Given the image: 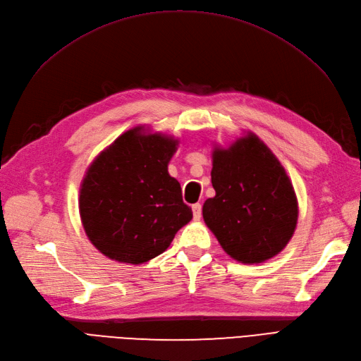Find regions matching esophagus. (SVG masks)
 <instances>
[{"mask_svg":"<svg viewBox=\"0 0 361 361\" xmlns=\"http://www.w3.org/2000/svg\"><path fill=\"white\" fill-rule=\"evenodd\" d=\"M192 215H194V220H199V218L202 216V204L200 203L192 204Z\"/></svg>","mask_w":361,"mask_h":361,"instance_id":"34e87169","label":"esophagus"}]
</instances>
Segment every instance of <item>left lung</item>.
<instances>
[{"instance_id":"1","label":"left lung","mask_w":361,"mask_h":361,"mask_svg":"<svg viewBox=\"0 0 361 361\" xmlns=\"http://www.w3.org/2000/svg\"><path fill=\"white\" fill-rule=\"evenodd\" d=\"M211 180L215 195L203 204V220L228 256L262 264L288 245L298 221L297 194L256 134L214 147Z\"/></svg>"}]
</instances>
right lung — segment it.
I'll use <instances>...</instances> for the list:
<instances>
[{
	"instance_id": "right-lung-1",
	"label": "right lung",
	"mask_w": 361,
	"mask_h": 361,
	"mask_svg": "<svg viewBox=\"0 0 361 361\" xmlns=\"http://www.w3.org/2000/svg\"><path fill=\"white\" fill-rule=\"evenodd\" d=\"M179 140L147 126L117 137L87 169L80 216L90 243L108 259L140 265L164 253L192 218L180 183L169 174Z\"/></svg>"
}]
</instances>
